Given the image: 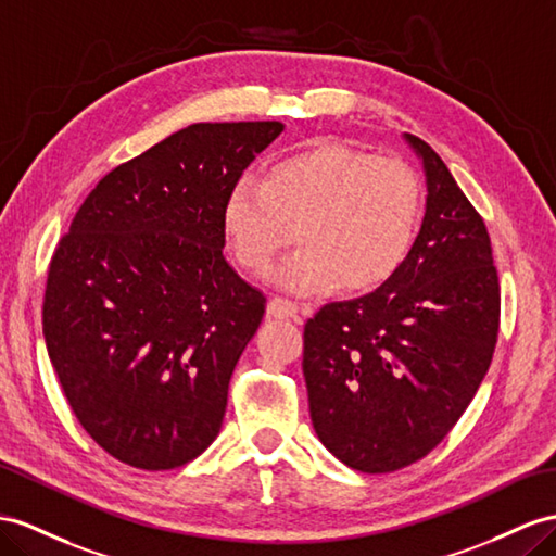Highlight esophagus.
I'll use <instances>...</instances> for the list:
<instances>
[{"mask_svg": "<svg viewBox=\"0 0 556 556\" xmlns=\"http://www.w3.org/2000/svg\"><path fill=\"white\" fill-rule=\"evenodd\" d=\"M267 315L277 317V319H293V317H298V305L293 301H289V298L275 295L273 301L267 303Z\"/></svg>", "mask_w": 556, "mask_h": 556, "instance_id": "1", "label": "esophagus"}]
</instances>
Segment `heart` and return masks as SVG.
<instances>
[{"mask_svg":"<svg viewBox=\"0 0 556 556\" xmlns=\"http://www.w3.org/2000/svg\"><path fill=\"white\" fill-rule=\"evenodd\" d=\"M422 185L400 156H376L340 142L281 156L265 180L241 178L227 192L223 230L237 263L263 275L277 253L295 249L275 269L283 289L362 293L390 281L414 251Z\"/></svg>","mask_w":556,"mask_h":556,"instance_id":"heart-1","label":"heart"}]
</instances>
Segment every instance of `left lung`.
I'll list each match as a JSON object with an SVG mask.
<instances>
[{
	"label": "left lung",
	"mask_w": 556,
	"mask_h": 556,
	"mask_svg": "<svg viewBox=\"0 0 556 556\" xmlns=\"http://www.w3.org/2000/svg\"><path fill=\"white\" fill-rule=\"evenodd\" d=\"M422 156L427 211L390 281L324 305L303 333L309 416L321 444L366 475L425 458L465 414L501 329V283L486 223L441 156Z\"/></svg>",
	"instance_id": "8db88e82"
}]
</instances>
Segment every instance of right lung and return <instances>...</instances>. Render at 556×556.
<instances>
[{"instance_id":"right-lung-1","label":"right lung","mask_w":556,"mask_h":556,"mask_svg":"<svg viewBox=\"0 0 556 556\" xmlns=\"http://www.w3.org/2000/svg\"><path fill=\"white\" fill-rule=\"evenodd\" d=\"M281 122L192 124L112 168L51 255L41 324L70 408L112 458L174 469L218 437L267 298L227 265L223 206Z\"/></svg>"}]
</instances>
